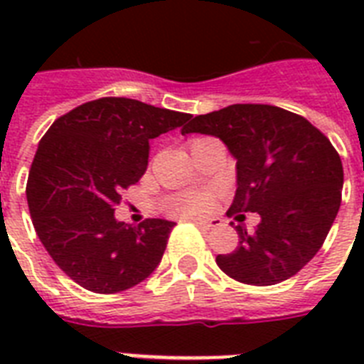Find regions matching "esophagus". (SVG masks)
<instances>
[{
	"label": "esophagus",
	"mask_w": 364,
	"mask_h": 364,
	"mask_svg": "<svg viewBox=\"0 0 364 364\" xmlns=\"http://www.w3.org/2000/svg\"><path fill=\"white\" fill-rule=\"evenodd\" d=\"M194 223H196L198 227L205 228V230L219 227V221H217V219H208V221H205V219H194Z\"/></svg>",
	"instance_id": "obj_1"
}]
</instances>
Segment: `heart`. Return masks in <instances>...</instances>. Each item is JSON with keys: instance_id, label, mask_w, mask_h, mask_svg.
<instances>
[{"instance_id": "obj_1", "label": "heart", "mask_w": 364, "mask_h": 364, "mask_svg": "<svg viewBox=\"0 0 364 364\" xmlns=\"http://www.w3.org/2000/svg\"><path fill=\"white\" fill-rule=\"evenodd\" d=\"M210 198L205 194H183L176 196L166 204V210L173 215H198L208 210Z\"/></svg>"}]
</instances>
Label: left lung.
Returning a JSON list of instances; mask_svg holds the SVG:
<instances>
[{
  "instance_id": "8db88e82",
  "label": "left lung",
  "mask_w": 364,
  "mask_h": 364,
  "mask_svg": "<svg viewBox=\"0 0 364 364\" xmlns=\"http://www.w3.org/2000/svg\"><path fill=\"white\" fill-rule=\"evenodd\" d=\"M219 137L236 159V196L227 215L259 213L238 247L217 255L227 276L249 285L293 277L321 249L342 202L336 149L304 117L276 105L234 104L194 117L181 130ZM243 217V215H242Z\"/></svg>"
}]
</instances>
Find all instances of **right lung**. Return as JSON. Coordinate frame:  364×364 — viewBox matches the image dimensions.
Instances as JSON below:
<instances>
[{
    "instance_id": "1",
    "label": "right lung",
    "mask_w": 364,
    "mask_h": 364,
    "mask_svg": "<svg viewBox=\"0 0 364 364\" xmlns=\"http://www.w3.org/2000/svg\"><path fill=\"white\" fill-rule=\"evenodd\" d=\"M188 113L130 98L79 105L48 128L31 162L26 198L53 260L81 287L111 294L141 283L162 260L176 223L115 219L121 193L149 164V141L176 130Z\"/></svg>"
}]
</instances>
